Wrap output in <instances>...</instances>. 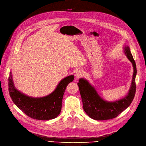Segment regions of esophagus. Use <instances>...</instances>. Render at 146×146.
Here are the masks:
<instances>
[{
	"mask_svg": "<svg viewBox=\"0 0 146 146\" xmlns=\"http://www.w3.org/2000/svg\"><path fill=\"white\" fill-rule=\"evenodd\" d=\"M84 74V72L83 70H78L76 72V76L77 78H80V77L83 76Z\"/></svg>",
	"mask_w": 146,
	"mask_h": 146,
	"instance_id": "obj_1",
	"label": "esophagus"
}]
</instances>
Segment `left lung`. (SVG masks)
I'll return each mask as SVG.
<instances>
[{
  "label": "left lung",
  "mask_w": 146,
  "mask_h": 146,
  "mask_svg": "<svg viewBox=\"0 0 146 146\" xmlns=\"http://www.w3.org/2000/svg\"><path fill=\"white\" fill-rule=\"evenodd\" d=\"M125 52L127 58L133 64L134 69L131 87L126 97L113 102L105 101L98 96L94 88L87 80L83 78L79 80L77 84L83 101V109L91 118L97 121H105L115 118L125 110L133 101L136 88V65L129 46L125 48Z\"/></svg>",
  "instance_id": "left-lung-1"
}]
</instances>
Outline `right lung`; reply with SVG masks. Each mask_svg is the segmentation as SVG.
<instances>
[{"mask_svg": "<svg viewBox=\"0 0 146 146\" xmlns=\"http://www.w3.org/2000/svg\"><path fill=\"white\" fill-rule=\"evenodd\" d=\"M8 80L9 94L17 107L33 119L47 121L56 117L60 113L64 91L67 86L73 81L74 76L63 78L52 93L39 98L29 97L17 91L13 84L11 74Z\"/></svg>", "mask_w": 146, "mask_h": 146, "instance_id": "right-lung-1", "label": "right lung"}]
</instances>
